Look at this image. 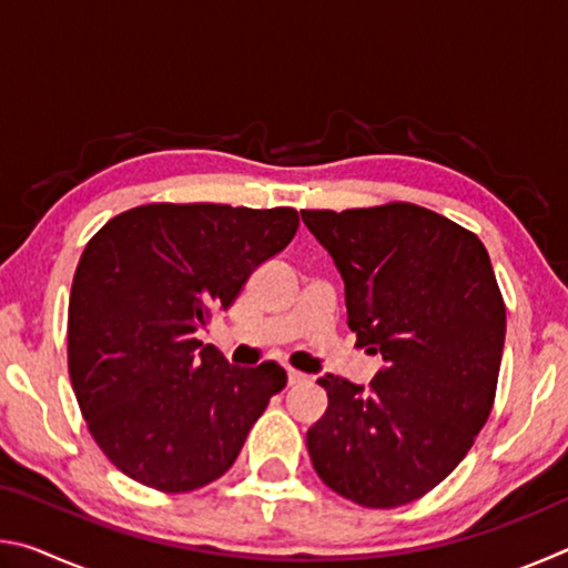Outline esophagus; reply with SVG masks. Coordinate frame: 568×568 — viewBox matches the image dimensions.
Returning a JSON list of instances; mask_svg holds the SVG:
<instances>
[{"instance_id": "34e87169", "label": "esophagus", "mask_w": 568, "mask_h": 568, "mask_svg": "<svg viewBox=\"0 0 568 568\" xmlns=\"http://www.w3.org/2000/svg\"><path fill=\"white\" fill-rule=\"evenodd\" d=\"M305 381H307L305 373L295 371V368H287V383H291V386H297V383H305Z\"/></svg>"}]
</instances>
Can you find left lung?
<instances>
[{
  "label": "left lung",
  "instance_id": "left-lung-1",
  "mask_svg": "<svg viewBox=\"0 0 568 568\" xmlns=\"http://www.w3.org/2000/svg\"><path fill=\"white\" fill-rule=\"evenodd\" d=\"M345 283L355 345L381 353L371 388L323 376L307 454L323 484L365 508L436 488L494 408L506 305L470 230L413 203L301 210Z\"/></svg>",
  "mask_w": 568,
  "mask_h": 568
}]
</instances>
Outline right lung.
Here are the masks:
<instances>
[{"label":"right lung","mask_w":568,"mask_h":568,"mask_svg":"<svg viewBox=\"0 0 568 568\" xmlns=\"http://www.w3.org/2000/svg\"><path fill=\"white\" fill-rule=\"evenodd\" d=\"M293 207L150 203L114 215L77 263L67 365L102 454L162 494L213 484L287 383L275 361L235 368L195 333L291 243Z\"/></svg>","instance_id":"obj_1"}]
</instances>
